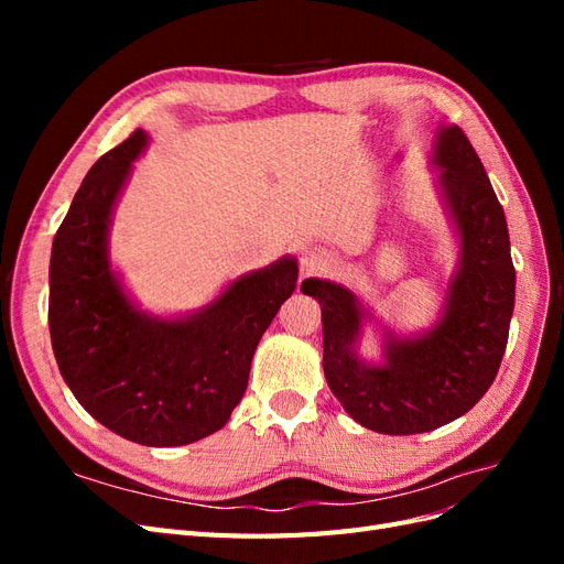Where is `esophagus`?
<instances>
[{
	"label": "esophagus",
	"instance_id": "34e87169",
	"mask_svg": "<svg viewBox=\"0 0 564 564\" xmlns=\"http://www.w3.org/2000/svg\"><path fill=\"white\" fill-rule=\"evenodd\" d=\"M329 268H332V256L324 249L315 247V249L303 251V256H301V280L322 275V272H327Z\"/></svg>",
	"mask_w": 564,
	"mask_h": 564
}]
</instances>
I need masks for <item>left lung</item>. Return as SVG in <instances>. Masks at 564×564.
<instances>
[{
	"instance_id": "8db88e82",
	"label": "left lung",
	"mask_w": 564,
	"mask_h": 564,
	"mask_svg": "<svg viewBox=\"0 0 564 564\" xmlns=\"http://www.w3.org/2000/svg\"><path fill=\"white\" fill-rule=\"evenodd\" d=\"M429 164L456 245V263L431 327L379 332V355H362L371 305L348 286L311 278L301 292L322 308V367L336 400L369 431L429 433L464 416L497 379L516 305V268L503 207L470 141L454 124L435 129Z\"/></svg>"
}]
</instances>
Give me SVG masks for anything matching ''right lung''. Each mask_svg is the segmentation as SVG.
<instances>
[{
    "label": "right lung",
    "mask_w": 564,
    "mask_h": 564,
    "mask_svg": "<svg viewBox=\"0 0 564 564\" xmlns=\"http://www.w3.org/2000/svg\"><path fill=\"white\" fill-rule=\"evenodd\" d=\"M148 143L133 131L84 176L51 247L48 332L63 381L98 423L135 445L181 447L224 429L240 404L299 261L242 272L195 311H143L110 259V228Z\"/></svg>",
    "instance_id": "add662e5"
}]
</instances>
